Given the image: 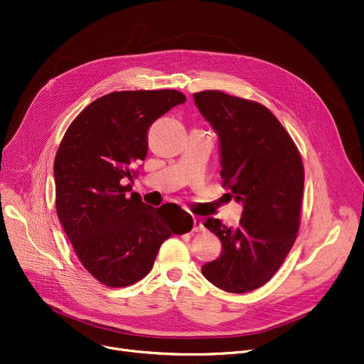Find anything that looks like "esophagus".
I'll use <instances>...</instances> for the list:
<instances>
[{"label":"esophagus","mask_w":364,"mask_h":364,"mask_svg":"<svg viewBox=\"0 0 364 364\" xmlns=\"http://www.w3.org/2000/svg\"><path fill=\"white\" fill-rule=\"evenodd\" d=\"M192 232H193V233L204 232V225H203V221H201L198 217H193V228H192Z\"/></svg>","instance_id":"esophagus-1"}]
</instances>
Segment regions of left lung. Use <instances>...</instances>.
<instances>
[{"label":"left lung","instance_id":"obj_1","mask_svg":"<svg viewBox=\"0 0 364 364\" xmlns=\"http://www.w3.org/2000/svg\"><path fill=\"white\" fill-rule=\"evenodd\" d=\"M193 100L218 134L223 183L243 204L235 229L217 218L204 223L223 250L201 271L221 290L252 291L269 282L296 242L304 186L301 156L264 105L220 90L193 93Z\"/></svg>","mask_w":364,"mask_h":364}]
</instances>
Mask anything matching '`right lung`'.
Segmentation results:
<instances>
[{"instance_id":"1","label":"right lung","mask_w":364,"mask_h":364,"mask_svg":"<svg viewBox=\"0 0 364 364\" xmlns=\"http://www.w3.org/2000/svg\"><path fill=\"white\" fill-rule=\"evenodd\" d=\"M185 100L167 89L105 95L80 112L55 156L58 218L81 265L107 287L143 279L161 243L192 229L179 205L153 208L136 192L127 198L124 185L147 156L151 124Z\"/></svg>"}]
</instances>
